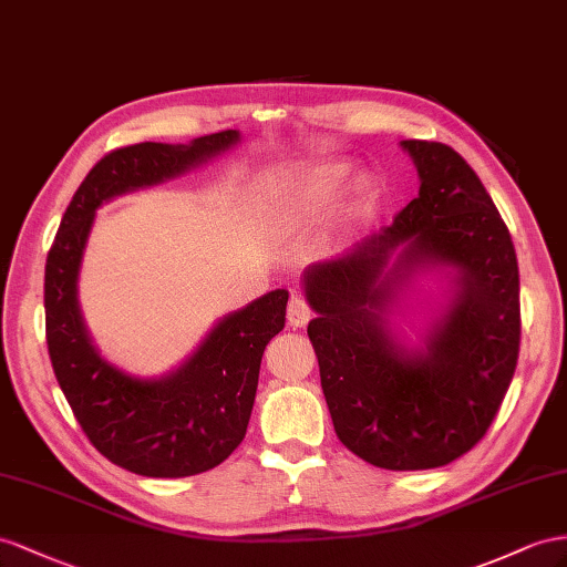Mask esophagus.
<instances>
[{
    "label": "esophagus",
    "mask_w": 567,
    "mask_h": 567,
    "mask_svg": "<svg viewBox=\"0 0 567 567\" xmlns=\"http://www.w3.org/2000/svg\"><path fill=\"white\" fill-rule=\"evenodd\" d=\"M311 307L307 301H303L301 297H292L287 303V323L292 328H303L309 321H311Z\"/></svg>",
    "instance_id": "34e87169"
}]
</instances>
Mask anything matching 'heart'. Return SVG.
Listing matches in <instances>:
<instances>
[{
    "mask_svg": "<svg viewBox=\"0 0 567 567\" xmlns=\"http://www.w3.org/2000/svg\"><path fill=\"white\" fill-rule=\"evenodd\" d=\"M347 172H350V167L344 163H326V165H311V167L285 174L275 213H278L282 223H292V220H299V217L313 215L338 194ZM354 192L359 196H369L371 192L369 182L359 179L354 184Z\"/></svg>",
    "mask_w": 567,
    "mask_h": 567,
    "instance_id": "heart-1",
    "label": "heart"
}]
</instances>
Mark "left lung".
I'll list each match as a JSON object with an SVG mask.
<instances>
[{"label":"left lung","mask_w":567,"mask_h":567,"mask_svg":"<svg viewBox=\"0 0 567 567\" xmlns=\"http://www.w3.org/2000/svg\"><path fill=\"white\" fill-rule=\"evenodd\" d=\"M400 145L419 196L379 235L303 270V289L338 439L375 467L414 472L467 453L498 414L519 354V272L511 231L464 157L445 143ZM439 267L454 270V295L423 350L410 351L386 311L416 271Z\"/></svg>","instance_id":"left-lung-1"}]
</instances>
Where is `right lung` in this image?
<instances>
[{
    "instance_id": "1",
    "label": "right lung",
    "mask_w": 567,
    "mask_h": 567,
    "mask_svg": "<svg viewBox=\"0 0 567 567\" xmlns=\"http://www.w3.org/2000/svg\"><path fill=\"white\" fill-rule=\"evenodd\" d=\"M237 141V128H227L107 153L76 188L48 254L45 330L56 383L97 453L141 476H194L235 453L251 419L260 357L285 328L289 292L272 289L225 316L172 373L136 379L100 357L85 330L76 297L85 241L103 203L179 177Z\"/></svg>"
}]
</instances>
